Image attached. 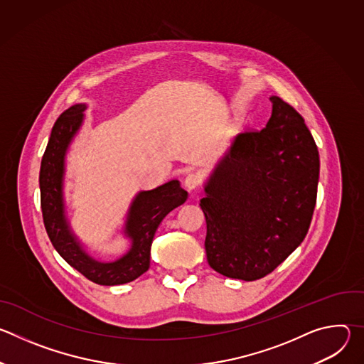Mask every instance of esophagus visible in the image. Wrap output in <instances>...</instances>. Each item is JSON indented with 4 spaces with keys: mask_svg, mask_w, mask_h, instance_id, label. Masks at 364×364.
Masks as SVG:
<instances>
[{
    "mask_svg": "<svg viewBox=\"0 0 364 364\" xmlns=\"http://www.w3.org/2000/svg\"><path fill=\"white\" fill-rule=\"evenodd\" d=\"M201 181H203V178L198 173H190V174H187V177L184 180V186L188 191H193L201 184Z\"/></svg>",
    "mask_w": 364,
    "mask_h": 364,
    "instance_id": "esophagus-1",
    "label": "esophagus"
}]
</instances>
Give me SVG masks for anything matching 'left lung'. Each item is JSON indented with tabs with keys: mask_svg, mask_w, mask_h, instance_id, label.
I'll return each mask as SVG.
<instances>
[{
	"mask_svg": "<svg viewBox=\"0 0 364 364\" xmlns=\"http://www.w3.org/2000/svg\"><path fill=\"white\" fill-rule=\"evenodd\" d=\"M262 131L235 136L204 184L207 262L255 281L304 240L317 201L320 157L304 118L278 96Z\"/></svg>",
	"mask_w": 364,
	"mask_h": 364,
	"instance_id": "left-lung-1",
	"label": "left lung"
}]
</instances>
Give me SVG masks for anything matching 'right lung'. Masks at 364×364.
<instances>
[{"instance_id":"add662e5","label":"right lung","mask_w":364,"mask_h":364,"mask_svg":"<svg viewBox=\"0 0 364 364\" xmlns=\"http://www.w3.org/2000/svg\"><path fill=\"white\" fill-rule=\"evenodd\" d=\"M86 103L66 109L55 122L40 167V201L43 220L51 245L65 261L89 281L99 285H122L141 277L149 268L151 245L163 219L187 200L178 180L157 188L139 191L128 209L124 235L131 247L115 261H99L89 255L73 233L65 210V163L68 149L79 132Z\"/></svg>"}]
</instances>
